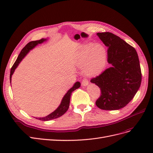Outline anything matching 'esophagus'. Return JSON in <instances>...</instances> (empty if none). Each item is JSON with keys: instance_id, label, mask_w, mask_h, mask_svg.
<instances>
[{"instance_id": "obj_1", "label": "esophagus", "mask_w": 153, "mask_h": 153, "mask_svg": "<svg viewBox=\"0 0 153 153\" xmlns=\"http://www.w3.org/2000/svg\"><path fill=\"white\" fill-rule=\"evenodd\" d=\"M89 84V81L87 79V78H84V80L82 82V85L84 86H87Z\"/></svg>"}]
</instances>
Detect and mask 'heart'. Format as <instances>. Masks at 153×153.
Segmentation results:
<instances>
[{
	"mask_svg": "<svg viewBox=\"0 0 153 153\" xmlns=\"http://www.w3.org/2000/svg\"><path fill=\"white\" fill-rule=\"evenodd\" d=\"M78 63L85 66L87 75L94 76L103 70L105 64V51L100 45L87 43L82 47L78 56Z\"/></svg>",
	"mask_w": 153,
	"mask_h": 153,
	"instance_id": "heart-1",
	"label": "heart"
}]
</instances>
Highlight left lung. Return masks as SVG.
<instances>
[{
  "instance_id": "obj_1",
  "label": "left lung",
  "mask_w": 153,
  "mask_h": 153,
  "mask_svg": "<svg viewBox=\"0 0 153 153\" xmlns=\"http://www.w3.org/2000/svg\"><path fill=\"white\" fill-rule=\"evenodd\" d=\"M97 35L108 47L107 61L112 66L91 80L101 90L96 105L106 110L121 109L130 102L141 84L138 54L131 45L111 32H98Z\"/></svg>"
}]
</instances>
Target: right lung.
I'll list each match as a JSON object with an SVG mask.
<instances>
[{
	"label": "right lung",
	"mask_w": 153,
	"mask_h": 153,
	"mask_svg": "<svg viewBox=\"0 0 153 153\" xmlns=\"http://www.w3.org/2000/svg\"><path fill=\"white\" fill-rule=\"evenodd\" d=\"M46 40H47L46 39H41L39 40L30 41V42H29V43H27L25 46V47L22 50L20 53L19 54V55H18V57L16 59V61H15V63H14V64L11 69L10 82L11 80L12 75L13 74L14 71H15V69L17 68V66H18V64H20V62L22 61V60L24 58V57L27 55V53H28L30 50L34 48L36 45L43 43L44 41H45ZM80 87V83L79 82H76L75 84H74L73 87H71V89L67 92V93L64 95V96L63 97V98L62 100L61 104H60L59 107L56 110H55L54 112L51 113L50 114H49L48 115H47V116H46V117H39V118L36 117V119H39V120H40V121H50V120L56 119V118H58L59 117L62 116L63 114L66 113V112L69 108V102H70V97H71L72 92L76 90V89H78V88H79Z\"/></svg>",
	"instance_id": "add662e5"
}]
</instances>
